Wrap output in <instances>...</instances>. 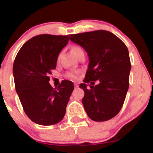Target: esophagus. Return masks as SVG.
<instances>
[{"mask_svg":"<svg viewBox=\"0 0 153 153\" xmlns=\"http://www.w3.org/2000/svg\"><path fill=\"white\" fill-rule=\"evenodd\" d=\"M74 85H75V88H78V83H75Z\"/></svg>","mask_w":153,"mask_h":153,"instance_id":"obj_1","label":"esophagus"}]
</instances>
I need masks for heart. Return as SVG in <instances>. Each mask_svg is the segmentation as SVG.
Returning a JSON list of instances; mask_svg holds the SVG:
<instances>
[{
  "label": "heart",
  "mask_w": 153,
  "mask_h": 153,
  "mask_svg": "<svg viewBox=\"0 0 153 153\" xmlns=\"http://www.w3.org/2000/svg\"><path fill=\"white\" fill-rule=\"evenodd\" d=\"M72 51H73V53L75 56L77 55V54L80 51H82V50L80 47H73V49H72ZM59 58V57H58ZM79 74V71H71V72H68L66 73V77L68 78H71V79H75L77 78L78 75Z\"/></svg>",
  "instance_id": "obj_1"
}]
</instances>
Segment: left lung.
Masks as SVG:
<instances>
[{"label":"left lung","instance_id":"obj_1","mask_svg":"<svg viewBox=\"0 0 153 153\" xmlns=\"http://www.w3.org/2000/svg\"><path fill=\"white\" fill-rule=\"evenodd\" d=\"M69 38L89 57L84 83L80 85L85 93L82 103L85 112L96 122L109 120L121 110L129 88L131 63L127 47L105 30L71 34ZM97 79L98 85L87 86V82Z\"/></svg>","mask_w":153,"mask_h":153}]
</instances>
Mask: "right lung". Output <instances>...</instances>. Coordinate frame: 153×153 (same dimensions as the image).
<instances>
[{"label":"right lung","instance_id":"obj_1","mask_svg":"<svg viewBox=\"0 0 153 153\" xmlns=\"http://www.w3.org/2000/svg\"><path fill=\"white\" fill-rule=\"evenodd\" d=\"M68 41V35H37L24 43L16 57V91L26 114L40 125H53L62 120L74 89L69 80H63L54 89L49 82V75Z\"/></svg>","mask_w":153,"mask_h":153}]
</instances>
